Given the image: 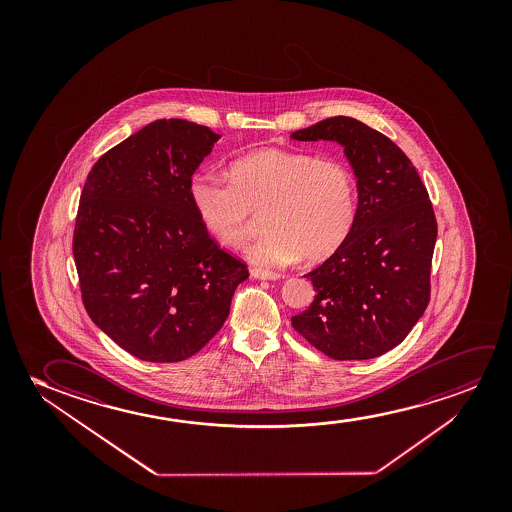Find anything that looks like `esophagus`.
I'll return each instance as SVG.
<instances>
[{
  "label": "esophagus",
  "instance_id": "esophagus-1",
  "mask_svg": "<svg viewBox=\"0 0 512 512\" xmlns=\"http://www.w3.org/2000/svg\"><path fill=\"white\" fill-rule=\"evenodd\" d=\"M250 273H252L253 278H257V280H278V278H280V274L273 273V271H266V269H260V267H252Z\"/></svg>",
  "mask_w": 512,
  "mask_h": 512
}]
</instances>
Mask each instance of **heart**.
Returning <instances> with one entry per match:
<instances>
[{
  "label": "heart",
  "instance_id": "1",
  "mask_svg": "<svg viewBox=\"0 0 512 512\" xmlns=\"http://www.w3.org/2000/svg\"><path fill=\"white\" fill-rule=\"evenodd\" d=\"M227 178L194 176L190 203L204 227L232 248L245 245L262 213L266 232L248 250L260 266L327 260L357 222V175L346 162L259 148L232 161Z\"/></svg>",
  "mask_w": 512,
  "mask_h": 512
}]
</instances>
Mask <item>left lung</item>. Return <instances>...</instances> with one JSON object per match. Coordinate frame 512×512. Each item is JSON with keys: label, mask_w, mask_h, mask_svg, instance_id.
Wrapping results in <instances>:
<instances>
[{"label": "left lung", "mask_w": 512, "mask_h": 512, "mask_svg": "<svg viewBox=\"0 0 512 512\" xmlns=\"http://www.w3.org/2000/svg\"><path fill=\"white\" fill-rule=\"evenodd\" d=\"M299 141L341 143L357 175V222L339 250L306 278L315 301L292 327L334 360L379 357L406 339L430 301L437 220L407 155L351 117L295 131Z\"/></svg>", "instance_id": "8db88e82"}]
</instances>
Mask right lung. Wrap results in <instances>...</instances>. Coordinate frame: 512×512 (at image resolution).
I'll use <instances>...</instances> for the list:
<instances>
[{"instance_id": "1", "label": "right lung", "mask_w": 512, "mask_h": 512, "mask_svg": "<svg viewBox=\"0 0 512 512\" xmlns=\"http://www.w3.org/2000/svg\"><path fill=\"white\" fill-rule=\"evenodd\" d=\"M218 138L189 120H155L101 155L85 180L73 232L85 311L147 362L203 350L248 278L190 203L192 175Z\"/></svg>"}]
</instances>
